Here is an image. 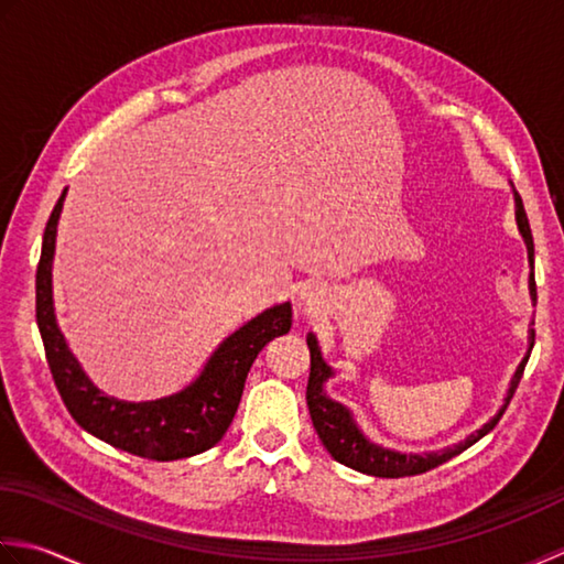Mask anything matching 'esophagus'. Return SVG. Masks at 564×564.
Wrapping results in <instances>:
<instances>
[{"mask_svg": "<svg viewBox=\"0 0 564 564\" xmlns=\"http://www.w3.org/2000/svg\"><path fill=\"white\" fill-rule=\"evenodd\" d=\"M316 292L312 290V286H308V290H304L302 292V304H306V306H312V304H316Z\"/></svg>", "mask_w": 564, "mask_h": 564, "instance_id": "1", "label": "esophagus"}]
</instances>
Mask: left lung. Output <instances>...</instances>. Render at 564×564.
I'll use <instances>...</instances> for the list:
<instances>
[{"mask_svg": "<svg viewBox=\"0 0 564 564\" xmlns=\"http://www.w3.org/2000/svg\"><path fill=\"white\" fill-rule=\"evenodd\" d=\"M516 221H519V228H521V234L525 238L528 258H531V262H533V234H531V226H528V216H525L523 202H521L519 194H516ZM531 294L535 299L533 272H531ZM533 343H535V330H531V348H528V355H525L523 362L519 365V370H516V375L511 379L507 404L499 409L497 416H494L489 423H485V426H481L477 433L469 435L467 441L447 447V451H443V453L401 455V453L384 451V447H379V445L367 441L365 435L358 431V426L352 423L348 409H343L338 401H333L324 394V382L330 377V367L324 362V358H321V350H318L316 338L312 336V333H308V338H306L308 352H312V372H308V384H306V406H308V413H312L314 429L318 433L321 443L326 445V451L330 453V457L338 459L340 465L358 469V473H362V475L389 477V479L423 475V473H429V469H435L438 465L447 463V459H453L455 455L467 451L469 445H475L479 438H485V435L494 426H497L499 419L503 416V411H507V406H509V401L516 394V387H519V382H521L525 362H528V358H531Z\"/></svg>", "mask_w": 564, "mask_h": 564, "instance_id": "obj_1", "label": "left lung"}]
</instances>
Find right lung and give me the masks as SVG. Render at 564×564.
Listing matches in <instances>:
<instances>
[{
  "instance_id": "1",
  "label": "right lung",
  "mask_w": 564,
  "mask_h": 564,
  "mask_svg": "<svg viewBox=\"0 0 564 564\" xmlns=\"http://www.w3.org/2000/svg\"><path fill=\"white\" fill-rule=\"evenodd\" d=\"M63 199L65 192L53 206L43 234L36 270V324L43 338L45 360H48L53 382L65 409L87 433L138 457L167 463V459H182L209 451L231 426L246 377L258 352L272 338L290 333L292 306H272L248 321L234 336H228L206 362L197 382L182 389L180 394L138 401V404L101 394L77 365L73 352L67 350L53 314L51 268Z\"/></svg>"
}]
</instances>
